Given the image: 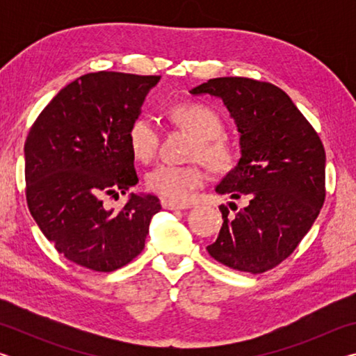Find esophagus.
<instances>
[{"label": "esophagus", "instance_id": "obj_1", "mask_svg": "<svg viewBox=\"0 0 356 356\" xmlns=\"http://www.w3.org/2000/svg\"><path fill=\"white\" fill-rule=\"evenodd\" d=\"M161 207L168 209V210H184L188 209V204H179L176 201H170V200H161Z\"/></svg>", "mask_w": 356, "mask_h": 356}]
</instances>
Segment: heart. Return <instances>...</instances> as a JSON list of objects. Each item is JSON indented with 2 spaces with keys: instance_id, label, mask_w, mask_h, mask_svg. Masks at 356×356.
Returning a JSON list of instances; mask_svg holds the SVG:
<instances>
[{
  "instance_id": "b5f03b06",
  "label": "heart",
  "mask_w": 356,
  "mask_h": 356,
  "mask_svg": "<svg viewBox=\"0 0 356 356\" xmlns=\"http://www.w3.org/2000/svg\"><path fill=\"white\" fill-rule=\"evenodd\" d=\"M171 119L196 136L191 156L204 160L215 171H226L234 165L236 150L221 138L225 124L213 108L201 104H182L171 111ZM127 143L138 161L149 163L159 149V125L149 116L136 118L129 127ZM204 180L206 176L196 165L160 163L146 174L147 188L170 201H185Z\"/></svg>"
}]
</instances>
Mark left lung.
Returning <instances> with one entry per match:
<instances>
[{"label": "left lung", "mask_w": 356, "mask_h": 356, "mask_svg": "<svg viewBox=\"0 0 356 356\" xmlns=\"http://www.w3.org/2000/svg\"><path fill=\"white\" fill-rule=\"evenodd\" d=\"M190 94L221 99L240 135L238 163L215 191L243 197L246 206L231 220L220 207L225 221L209 254L238 272H267L292 254L323 206V144L291 97L272 83L222 76Z\"/></svg>", "instance_id": "obj_1"}]
</instances>
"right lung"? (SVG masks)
I'll list each match as a JSON object with an SVG mask.
<instances>
[{"instance_id": "add662e5", "label": "right lung", "mask_w": 356, "mask_h": 356, "mask_svg": "<svg viewBox=\"0 0 356 356\" xmlns=\"http://www.w3.org/2000/svg\"><path fill=\"white\" fill-rule=\"evenodd\" d=\"M160 76L86 74L63 88L35 119L25 143L29 212L69 261L114 272L140 254L159 197L131 193L114 212L102 197L138 184L127 131Z\"/></svg>"}]
</instances>
